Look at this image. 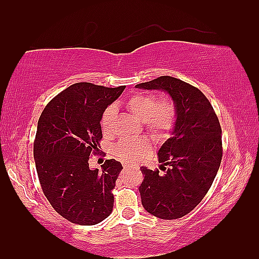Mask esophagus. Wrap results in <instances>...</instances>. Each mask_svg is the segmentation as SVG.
Here are the masks:
<instances>
[{"mask_svg": "<svg viewBox=\"0 0 259 259\" xmlns=\"http://www.w3.org/2000/svg\"><path fill=\"white\" fill-rule=\"evenodd\" d=\"M123 167L124 168H129V167H132V164L127 163V162H123Z\"/></svg>", "mask_w": 259, "mask_h": 259, "instance_id": "obj_1", "label": "esophagus"}]
</instances>
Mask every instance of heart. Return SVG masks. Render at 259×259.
<instances>
[{"label": "heart", "mask_w": 259, "mask_h": 259, "mask_svg": "<svg viewBox=\"0 0 259 259\" xmlns=\"http://www.w3.org/2000/svg\"><path fill=\"white\" fill-rule=\"evenodd\" d=\"M126 108L137 118L146 122L148 129L157 139H165L175 123V106L168 98L157 102L153 95L136 94L126 102ZM115 108L109 106L102 116V129L108 133L111 125ZM151 144L147 140H120L115 146V154L120 160L137 162L149 153Z\"/></svg>", "instance_id": "1"}]
</instances>
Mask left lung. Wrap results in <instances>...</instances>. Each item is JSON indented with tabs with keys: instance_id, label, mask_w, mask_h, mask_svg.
<instances>
[{
	"instance_id": "1",
	"label": "left lung",
	"mask_w": 259,
	"mask_h": 259,
	"mask_svg": "<svg viewBox=\"0 0 259 259\" xmlns=\"http://www.w3.org/2000/svg\"><path fill=\"white\" fill-rule=\"evenodd\" d=\"M135 88L163 91L175 106L170 137L157 151L160 175L141 167L139 191L147 212L161 219H178L192 211L211 188L222 162V127L211 103L199 89L162 75Z\"/></svg>"
}]
</instances>
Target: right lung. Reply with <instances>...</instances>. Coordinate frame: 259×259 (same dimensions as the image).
I'll return each mask as SVG.
<instances>
[{
  "mask_svg": "<svg viewBox=\"0 0 259 259\" xmlns=\"http://www.w3.org/2000/svg\"><path fill=\"white\" fill-rule=\"evenodd\" d=\"M124 89L77 82L52 99L37 122L34 161L41 188L55 211L73 224L96 225L112 212L122 164L111 158L102 169H91L89 158L98 151L103 113Z\"/></svg>",
  "mask_w": 259,
  "mask_h": 259,
  "instance_id": "obj_1",
  "label": "right lung"
}]
</instances>
